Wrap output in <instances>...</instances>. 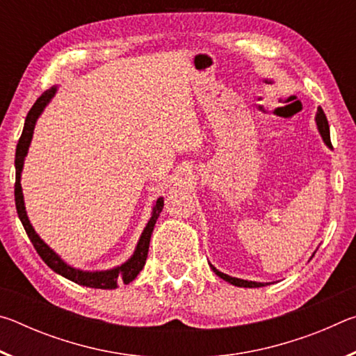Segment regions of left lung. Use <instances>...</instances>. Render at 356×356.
<instances>
[{"instance_id":"left-lung-1","label":"left lung","mask_w":356,"mask_h":356,"mask_svg":"<svg viewBox=\"0 0 356 356\" xmlns=\"http://www.w3.org/2000/svg\"><path fill=\"white\" fill-rule=\"evenodd\" d=\"M316 124H317V129H318V134H321L323 143L327 144L330 149H333L331 146V141H330V127H328V120L327 116H325V113L322 108H318L317 114H316ZM314 256V254H312ZM210 267H212L213 272L220 276L221 280H225L227 282H231L232 286H237V287H262V286H267L268 282H256V281H246V280H240V278H232V276H229L226 273L220 272V270H216L212 264H209Z\"/></svg>"}]
</instances>
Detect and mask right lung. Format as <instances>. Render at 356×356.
<instances>
[{
  "mask_svg": "<svg viewBox=\"0 0 356 356\" xmlns=\"http://www.w3.org/2000/svg\"><path fill=\"white\" fill-rule=\"evenodd\" d=\"M56 91H58V88L53 86L51 89H48V91H45L38 100H35V104L33 105L31 110H29L28 116L25 119V127H23L19 144H17V150H15V207H17V213H19L22 225H23V227H25L28 237H29V240H31V243L34 245L38 254L42 257V261H44L48 267L53 270V272H56L58 275L64 276V278L76 282V284L92 287V289H116L119 286V282L129 284V282L134 281L136 276L140 275V272L144 267V264H146L150 236H152L155 222H156V220H159L161 209H163V196H160L159 200L155 201L154 207H152V213H150L147 225H146V227H144L140 240H138L134 254H131L124 264H120V265H118V267L110 268V270H95V272H89V270H80V268L72 267V265L63 261L61 256L56 254V252L53 251L50 246H48L44 240L39 237V234L34 231L31 221H29V218H28L25 200H23V190H22V184H20L23 163H25V156L28 155L29 144H31V140H33L35 122H38V119L42 114V111L45 110V106L48 104H50V100L53 99V95L56 94Z\"/></svg>",
  "mask_w": 356,
  "mask_h": 356,
  "instance_id": "1",
  "label": "right lung"
}]
</instances>
